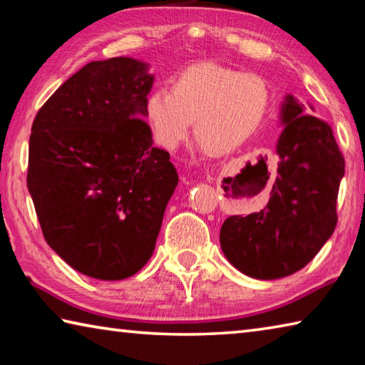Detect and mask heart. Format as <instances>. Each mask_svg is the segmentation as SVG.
Masks as SVG:
<instances>
[{"label":"heart","instance_id":"b5f03b06","mask_svg":"<svg viewBox=\"0 0 365 365\" xmlns=\"http://www.w3.org/2000/svg\"><path fill=\"white\" fill-rule=\"evenodd\" d=\"M272 93L265 80L251 72L201 63L183 69L172 82L150 91L145 115L154 140L175 150L195 133L205 150L228 154L243 146L267 115Z\"/></svg>","mask_w":365,"mask_h":365}]
</instances>
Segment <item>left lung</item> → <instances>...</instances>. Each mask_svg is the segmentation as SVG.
I'll return each instance as SVG.
<instances>
[{"label": "left lung", "mask_w": 365, "mask_h": 365, "mask_svg": "<svg viewBox=\"0 0 365 365\" xmlns=\"http://www.w3.org/2000/svg\"><path fill=\"white\" fill-rule=\"evenodd\" d=\"M312 109V106H311ZM280 158L262 211L232 215L220 228L227 261L257 280H275L304 267L336 227V197L344 158L325 120L306 113L293 95L280 108Z\"/></svg>", "instance_id": "8db88e82"}]
</instances>
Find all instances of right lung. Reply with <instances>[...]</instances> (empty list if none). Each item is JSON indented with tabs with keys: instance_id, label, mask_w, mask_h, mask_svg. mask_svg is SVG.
<instances>
[{
	"instance_id": "obj_1",
	"label": "right lung",
	"mask_w": 365,
	"mask_h": 365,
	"mask_svg": "<svg viewBox=\"0 0 365 365\" xmlns=\"http://www.w3.org/2000/svg\"><path fill=\"white\" fill-rule=\"evenodd\" d=\"M150 66L91 61L36 114L27 187L43 237L72 269L123 280L150 261L178 175L153 146L145 101Z\"/></svg>"
}]
</instances>
